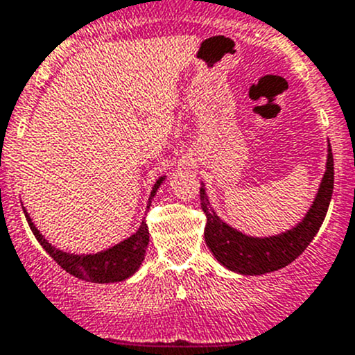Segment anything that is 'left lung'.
I'll list each match as a JSON object with an SVG mask.
<instances>
[{
    "label": "left lung",
    "instance_id": "8db88e82",
    "mask_svg": "<svg viewBox=\"0 0 355 355\" xmlns=\"http://www.w3.org/2000/svg\"><path fill=\"white\" fill-rule=\"evenodd\" d=\"M334 193V155L328 144L327 170L318 193L304 218L296 226L275 236H248L226 225L211 207L206 187H200V207L206 214L204 238L221 266L243 275H262L289 266L304 252L318 233Z\"/></svg>",
    "mask_w": 355,
    "mask_h": 355
}]
</instances>
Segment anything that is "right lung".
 <instances>
[{"instance_id":"1","label":"right lung","mask_w":355,"mask_h":355,"mask_svg":"<svg viewBox=\"0 0 355 355\" xmlns=\"http://www.w3.org/2000/svg\"><path fill=\"white\" fill-rule=\"evenodd\" d=\"M165 182V177H159L156 180L155 187L151 190V196L148 200V209L151 206L153 197L156 196V190L159 185ZM25 218H27L30 230L35 234L37 241L42 245V248L54 259L58 266H61L66 272L78 279H83L88 282H96V284H109V282H121L129 279L137 272L144 260V253H146L148 243H149V231L146 221L143 219L141 226L134 234L125 238L121 243L110 246V248L102 250L96 253H83V255H76V253L62 252V250L52 246L49 241L44 238V234L37 230L33 225L32 218L28 212L25 211Z\"/></svg>"}]
</instances>
